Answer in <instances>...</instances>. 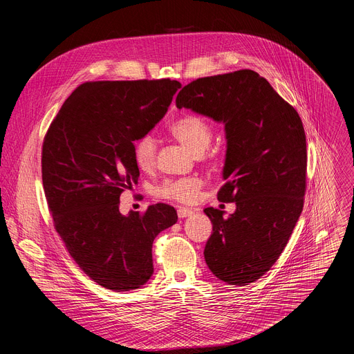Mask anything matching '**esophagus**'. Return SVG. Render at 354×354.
Listing matches in <instances>:
<instances>
[{"label": "esophagus", "mask_w": 354, "mask_h": 354, "mask_svg": "<svg viewBox=\"0 0 354 354\" xmlns=\"http://www.w3.org/2000/svg\"><path fill=\"white\" fill-rule=\"evenodd\" d=\"M194 212L192 210V209H187V207H179L178 209V216H179V218H186V217H189V216H192Z\"/></svg>", "instance_id": "obj_1"}]
</instances>
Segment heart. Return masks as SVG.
Masks as SVG:
<instances>
[{
    "mask_svg": "<svg viewBox=\"0 0 354 354\" xmlns=\"http://www.w3.org/2000/svg\"><path fill=\"white\" fill-rule=\"evenodd\" d=\"M171 136L183 144L193 154L200 156L213 138V127L207 119L198 115H183L168 129ZM157 144L151 136L140 137L133 147L136 165L141 171H151L156 165ZM203 180L198 176H183L165 179L156 187V194L161 198L178 203H193L197 200Z\"/></svg>",
    "mask_w": 354,
    "mask_h": 354,
    "instance_id": "heart-1",
    "label": "heart"
}]
</instances>
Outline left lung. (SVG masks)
I'll list each match as a JSON object with an SVG mask.
<instances>
[{
	"label": "left lung",
	"mask_w": 354,
	"mask_h": 354,
	"mask_svg": "<svg viewBox=\"0 0 354 354\" xmlns=\"http://www.w3.org/2000/svg\"><path fill=\"white\" fill-rule=\"evenodd\" d=\"M176 108L224 123L225 183L217 193L236 210L205 209L213 232L209 269L232 286L261 279L276 263L304 206L307 142L297 111L258 73L239 70L198 78L176 96Z\"/></svg>",
	"instance_id": "8db88e82"
}]
</instances>
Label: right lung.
<instances>
[{"instance_id":"1","label":"right lung","mask_w":354,"mask_h":354,"mask_svg":"<svg viewBox=\"0 0 354 354\" xmlns=\"http://www.w3.org/2000/svg\"><path fill=\"white\" fill-rule=\"evenodd\" d=\"M180 86L169 78L81 84L44 136L41 179L55 228L80 269L108 290L145 284L156 236L178 221L164 203L127 216L119 203L140 176L133 141L165 116Z\"/></svg>"}]
</instances>
